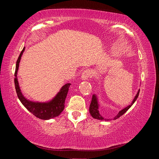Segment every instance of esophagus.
<instances>
[{"instance_id":"obj_1","label":"esophagus","mask_w":159,"mask_h":159,"mask_svg":"<svg viewBox=\"0 0 159 159\" xmlns=\"http://www.w3.org/2000/svg\"><path fill=\"white\" fill-rule=\"evenodd\" d=\"M91 75H92V72L89 70H86L81 74V79L82 80H87L89 78L91 77Z\"/></svg>"}]
</instances>
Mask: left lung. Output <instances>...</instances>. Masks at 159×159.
<instances>
[{
    "label": "left lung",
    "mask_w": 159,
    "mask_h": 159,
    "mask_svg": "<svg viewBox=\"0 0 159 159\" xmlns=\"http://www.w3.org/2000/svg\"><path fill=\"white\" fill-rule=\"evenodd\" d=\"M139 91H140V89H139L137 91V93L136 94V95L134 96V98L133 100L132 103L130 104L128 106H127L126 107H125L124 109H121V111H119V112L117 114V115L115 117H114L113 119H105L103 117V116H102L99 112V99L98 98V95L96 94H93L92 96V99H91V102L89 106V113L91 114V116H92L93 118L96 119H99L101 120V121H111V120H115L118 119L119 117H120L121 116L125 113L131 107L132 105H133V103L135 102V101L137 100L138 96L139 95Z\"/></svg>",
    "instance_id": "left-lung-1"
}]
</instances>
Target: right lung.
Segmentation results:
<instances>
[{"instance_id":"obj_1","label":"right lung","mask_w":159,"mask_h":159,"mask_svg":"<svg viewBox=\"0 0 159 159\" xmlns=\"http://www.w3.org/2000/svg\"><path fill=\"white\" fill-rule=\"evenodd\" d=\"M25 50V47L22 50L20 56L16 61V70L14 73V85L16 91V93L19 100L20 101L22 104L25 106L29 111L32 113L34 116L43 120H49L52 118H55L59 116L60 113L63 111L65 107V101L68 94L70 85L71 84L68 83L64 85L50 101L45 102H34L28 99L25 97L22 93L19 83L18 81L17 74L19 68V64L21 60V57L23 52Z\"/></svg>"}]
</instances>
